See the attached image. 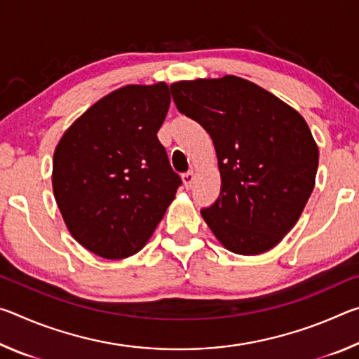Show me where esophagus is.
<instances>
[{"instance_id":"obj_1","label":"esophagus","mask_w":359,"mask_h":359,"mask_svg":"<svg viewBox=\"0 0 359 359\" xmlns=\"http://www.w3.org/2000/svg\"><path fill=\"white\" fill-rule=\"evenodd\" d=\"M182 182H184V185H185L187 190H188V188H191L193 182H194V174H193V171H188L187 174L182 175Z\"/></svg>"}]
</instances>
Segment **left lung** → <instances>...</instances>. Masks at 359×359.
<instances>
[{
	"label": "left lung",
	"instance_id": "8db88e82",
	"mask_svg": "<svg viewBox=\"0 0 359 359\" xmlns=\"http://www.w3.org/2000/svg\"><path fill=\"white\" fill-rule=\"evenodd\" d=\"M179 112L215 145L222 190L201 215L229 252L274 248L299 220L315 187L318 145L302 115L238 76L171 85Z\"/></svg>",
	"mask_w": 359,
	"mask_h": 359
}]
</instances>
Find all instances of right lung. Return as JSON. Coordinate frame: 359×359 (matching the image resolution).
I'll return each instance as SVG.
<instances>
[{"label": "right lung", "instance_id": "obj_1", "mask_svg": "<svg viewBox=\"0 0 359 359\" xmlns=\"http://www.w3.org/2000/svg\"><path fill=\"white\" fill-rule=\"evenodd\" d=\"M171 95L166 82L126 85L72 123L53 151V196L79 244L123 259L147 244L182 180L156 137Z\"/></svg>", "mask_w": 359, "mask_h": 359}]
</instances>
